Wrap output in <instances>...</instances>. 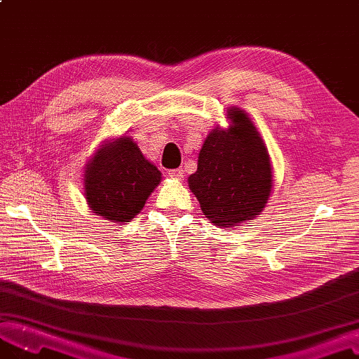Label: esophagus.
<instances>
[{"instance_id": "1", "label": "esophagus", "mask_w": 359, "mask_h": 359, "mask_svg": "<svg viewBox=\"0 0 359 359\" xmlns=\"http://www.w3.org/2000/svg\"><path fill=\"white\" fill-rule=\"evenodd\" d=\"M168 174H170V177H172V179H177V180H180V179H183V168H176V170H170V171H168Z\"/></svg>"}]
</instances>
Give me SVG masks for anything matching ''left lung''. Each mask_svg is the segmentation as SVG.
I'll return each instance as SVG.
<instances>
[{
	"label": "left lung",
	"mask_w": 359,
	"mask_h": 359,
	"mask_svg": "<svg viewBox=\"0 0 359 359\" xmlns=\"http://www.w3.org/2000/svg\"><path fill=\"white\" fill-rule=\"evenodd\" d=\"M225 116L230 125L210 130L188 185L213 225L233 229L263 212L273 180L268 147L247 111L229 107Z\"/></svg>",
	"instance_id": "1"
}]
</instances>
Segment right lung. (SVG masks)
Wrapping results in <instances>:
<instances>
[{"label": "right lung", "instance_id": "obj_1", "mask_svg": "<svg viewBox=\"0 0 359 359\" xmlns=\"http://www.w3.org/2000/svg\"><path fill=\"white\" fill-rule=\"evenodd\" d=\"M162 172L146 159L129 135L104 141L84 168V196L90 210L126 224L144 208Z\"/></svg>", "mask_w": 359, "mask_h": 359}]
</instances>
